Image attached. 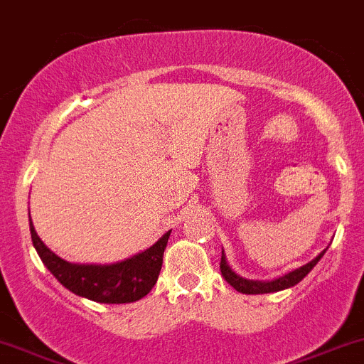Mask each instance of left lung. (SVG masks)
Returning a JSON list of instances; mask_svg holds the SVG:
<instances>
[{
	"mask_svg": "<svg viewBox=\"0 0 364 364\" xmlns=\"http://www.w3.org/2000/svg\"><path fill=\"white\" fill-rule=\"evenodd\" d=\"M324 253L326 250L318 253L311 262L301 266L299 269L291 271V273H287L285 277H280L277 278V280H271V282H253V280H247V278H241L240 274H236L232 269H230L223 252H222V260H220V271H222V277L225 278L227 284L232 285L237 292H243V294H267V292L284 291V289L294 287L296 284H299V282L303 280L311 269H314V266L322 259Z\"/></svg>",
	"mask_w": 364,
	"mask_h": 364,
	"instance_id": "1",
	"label": "left lung"
}]
</instances>
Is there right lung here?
Masks as SVG:
<instances>
[{"label": "right lung", "mask_w": 364, "mask_h": 364, "mask_svg": "<svg viewBox=\"0 0 364 364\" xmlns=\"http://www.w3.org/2000/svg\"><path fill=\"white\" fill-rule=\"evenodd\" d=\"M29 230H31L33 247L36 248L47 269L58 278L61 285H65L73 294L109 304L134 303L151 291L159 280L164 252L171 236L168 230L151 248L123 262L109 264V266H93V264L84 266V264H70L50 252L36 234L31 218H29Z\"/></svg>", "instance_id": "right-lung-1"}]
</instances>
